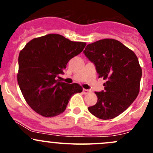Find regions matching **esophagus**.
<instances>
[{
	"label": "esophagus",
	"instance_id": "obj_1",
	"mask_svg": "<svg viewBox=\"0 0 153 153\" xmlns=\"http://www.w3.org/2000/svg\"><path fill=\"white\" fill-rule=\"evenodd\" d=\"M83 92H84V94H88L90 92V91L89 90V89H83Z\"/></svg>",
	"mask_w": 153,
	"mask_h": 153
}]
</instances>
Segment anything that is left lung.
Listing matches in <instances>:
<instances>
[{"label": "left lung", "instance_id": "obj_1", "mask_svg": "<svg viewBox=\"0 0 153 153\" xmlns=\"http://www.w3.org/2000/svg\"><path fill=\"white\" fill-rule=\"evenodd\" d=\"M84 55L95 66L98 78L106 80L104 90L95 92L98 101L88 107L103 120L112 119L124 112L139 93L142 70L136 55L115 39L88 44Z\"/></svg>", "mask_w": 153, "mask_h": 153}]
</instances>
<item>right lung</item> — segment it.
<instances>
[{
    "mask_svg": "<svg viewBox=\"0 0 153 153\" xmlns=\"http://www.w3.org/2000/svg\"><path fill=\"white\" fill-rule=\"evenodd\" d=\"M84 42H75L58 34L34 38L18 56V83L24 98L35 112L54 117L64 112L74 94L81 92L78 84L57 80L68 61L81 53Z\"/></svg>",
    "mask_w": 153,
    "mask_h": 153,
    "instance_id": "add662e5",
    "label": "right lung"
}]
</instances>
